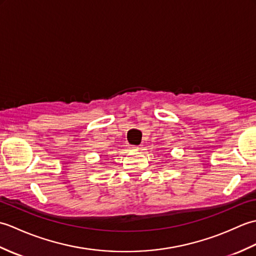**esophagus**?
<instances>
[{
	"label": "esophagus",
	"mask_w": 256,
	"mask_h": 256,
	"mask_svg": "<svg viewBox=\"0 0 256 256\" xmlns=\"http://www.w3.org/2000/svg\"><path fill=\"white\" fill-rule=\"evenodd\" d=\"M140 148H136V146H132L131 148V150H133V152H138Z\"/></svg>",
	"instance_id": "34e87169"
}]
</instances>
